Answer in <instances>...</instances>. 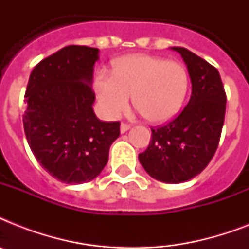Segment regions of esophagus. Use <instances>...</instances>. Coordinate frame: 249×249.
Returning a JSON list of instances; mask_svg holds the SVG:
<instances>
[{"label":"esophagus","mask_w":249,"mask_h":249,"mask_svg":"<svg viewBox=\"0 0 249 249\" xmlns=\"http://www.w3.org/2000/svg\"><path fill=\"white\" fill-rule=\"evenodd\" d=\"M129 129H130V125L129 124H125V123H123V124L120 125V133H123V134L128 132Z\"/></svg>","instance_id":"34e87169"}]
</instances>
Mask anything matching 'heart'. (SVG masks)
I'll return each instance as SVG.
<instances>
[{
	"label": "heart",
	"mask_w": 249,
	"mask_h": 249,
	"mask_svg": "<svg viewBox=\"0 0 249 249\" xmlns=\"http://www.w3.org/2000/svg\"><path fill=\"white\" fill-rule=\"evenodd\" d=\"M190 75L179 62L146 54L115 60L112 75L98 72L94 90L101 112L108 119L120 115L132 95L133 105L151 123H166L181 109L189 91Z\"/></svg>",
	"instance_id": "heart-1"
}]
</instances>
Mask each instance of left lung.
Instances as JSON below:
<instances>
[{
	"label": "left lung",
	"mask_w": 249,
	"mask_h": 249,
	"mask_svg": "<svg viewBox=\"0 0 249 249\" xmlns=\"http://www.w3.org/2000/svg\"><path fill=\"white\" fill-rule=\"evenodd\" d=\"M172 50L181 54L187 67L191 97L173 121L151 129L150 144L138 159L152 178L181 183L201 173L214 155L224 126L226 94L220 73L207 60L185 48Z\"/></svg>",
	"instance_id": "left-lung-1"
}]
</instances>
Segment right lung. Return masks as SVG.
<instances>
[{"label":"right lung","mask_w":249,"mask_h":249,"mask_svg":"<svg viewBox=\"0 0 249 249\" xmlns=\"http://www.w3.org/2000/svg\"><path fill=\"white\" fill-rule=\"evenodd\" d=\"M99 50L70 45L33 68L25 90L23 117L37 161L56 179L79 185L99 176L120 123L95 116L91 89Z\"/></svg>","instance_id":"1"}]
</instances>
